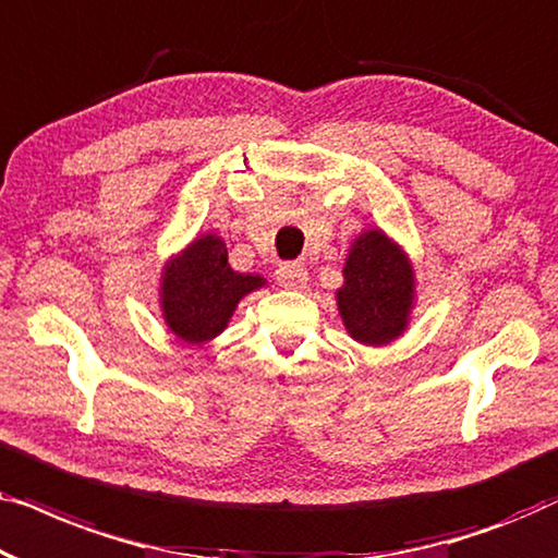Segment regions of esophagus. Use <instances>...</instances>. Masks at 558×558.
<instances>
[{"label":"esophagus","instance_id":"obj_1","mask_svg":"<svg viewBox=\"0 0 558 558\" xmlns=\"http://www.w3.org/2000/svg\"><path fill=\"white\" fill-rule=\"evenodd\" d=\"M277 281L284 289H300L307 284V269L296 262H284L277 269Z\"/></svg>","mask_w":558,"mask_h":558}]
</instances>
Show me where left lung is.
<instances>
[{"instance_id":"8db88e82","label":"left lung","mask_w":558,"mask_h":558,"mask_svg":"<svg viewBox=\"0 0 558 558\" xmlns=\"http://www.w3.org/2000/svg\"><path fill=\"white\" fill-rule=\"evenodd\" d=\"M414 274L399 248L380 231L355 241L345 264L338 307L348 332L365 345H384L407 327Z\"/></svg>"}]
</instances>
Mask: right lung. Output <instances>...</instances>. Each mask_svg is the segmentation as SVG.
I'll list each match as a JSON object with an SVG mask.
<instances>
[{"instance_id": "obj_1", "label": "right lung", "mask_w": 558, "mask_h": 558, "mask_svg": "<svg viewBox=\"0 0 558 558\" xmlns=\"http://www.w3.org/2000/svg\"><path fill=\"white\" fill-rule=\"evenodd\" d=\"M262 284V277L235 274L228 266L226 243L218 235H203L165 269V319L185 342H205L223 330L241 296Z\"/></svg>"}]
</instances>
